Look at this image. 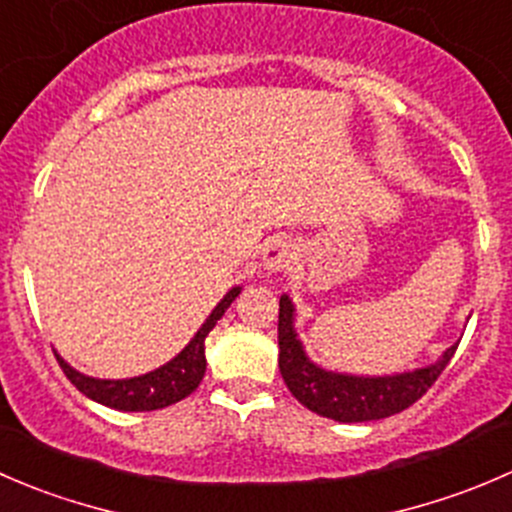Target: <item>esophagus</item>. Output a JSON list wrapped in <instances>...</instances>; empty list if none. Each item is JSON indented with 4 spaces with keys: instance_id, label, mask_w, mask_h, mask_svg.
<instances>
[{
    "instance_id": "34e87169",
    "label": "esophagus",
    "mask_w": 512,
    "mask_h": 512,
    "mask_svg": "<svg viewBox=\"0 0 512 512\" xmlns=\"http://www.w3.org/2000/svg\"><path fill=\"white\" fill-rule=\"evenodd\" d=\"M296 258V244H291V241L286 239H273L271 244L263 249V266H266L268 271H288V268L296 263Z\"/></svg>"
}]
</instances>
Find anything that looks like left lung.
Listing matches in <instances>:
<instances>
[{
	"mask_svg": "<svg viewBox=\"0 0 512 512\" xmlns=\"http://www.w3.org/2000/svg\"><path fill=\"white\" fill-rule=\"evenodd\" d=\"M293 318L296 308L283 293L278 301V368L283 381L301 406L338 423L378 421L406 411L426 396L458 348L450 346L438 361L416 371L396 376H351L316 366L298 341Z\"/></svg>",
	"mask_w": 512,
	"mask_h": 512,
	"instance_id": "obj_1",
	"label": "left lung"
}]
</instances>
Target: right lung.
Wrapping results in <instances>:
<instances>
[{"label":"right lung","instance_id":"1","mask_svg":"<svg viewBox=\"0 0 512 512\" xmlns=\"http://www.w3.org/2000/svg\"><path fill=\"white\" fill-rule=\"evenodd\" d=\"M241 293V286H234L224 298H221L219 306L211 311V316L206 318L204 326L196 331V336L191 338L189 346L179 353V356L171 358L169 363L159 366L156 371L144 373V376L136 378H119V381H106V378H91L79 373L77 368L69 366L59 353H54L62 366L64 376L84 393L91 401L101 403V406L116 408V411H159V408L171 406V403L184 401L186 396L199 388L201 378L206 373V336L211 333V328L216 326L221 316L226 313V308L234 303V298Z\"/></svg>","mask_w":512,"mask_h":512}]
</instances>
